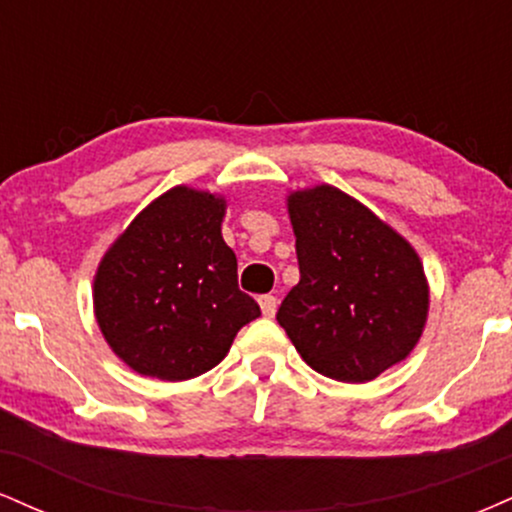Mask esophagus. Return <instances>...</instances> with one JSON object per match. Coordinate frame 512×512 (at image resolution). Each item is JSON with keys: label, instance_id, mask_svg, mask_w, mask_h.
I'll return each mask as SVG.
<instances>
[{"label": "esophagus", "instance_id": "34e87169", "mask_svg": "<svg viewBox=\"0 0 512 512\" xmlns=\"http://www.w3.org/2000/svg\"><path fill=\"white\" fill-rule=\"evenodd\" d=\"M276 305H279V301H276V296H260V308H262V315L264 317H274L276 313Z\"/></svg>", "mask_w": 512, "mask_h": 512}]
</instances>
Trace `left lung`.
I'll use <instances>...</instances> for the list:
<instances>
[{
  "instance_id": "1",
  "label": "left lung",
  "mask_w": 512,
  "mask_h": 512,
  "mask_svg": "<svg viewBox=\"0 0 512 512\" xmlns=\"http://www.w3.org/2000/svg\"><path fill=\"white\" fill-rule=\"evenodd\" d=\"M286 204L301 281L276 320L317 373L368 383L404 361L424 332V264L397 231L337 187L298 190Z\"/></svg>"
}]
</instances>
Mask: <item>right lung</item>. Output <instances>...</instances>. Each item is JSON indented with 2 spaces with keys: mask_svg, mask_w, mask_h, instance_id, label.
Masks as SVG:
<instances>
[{
  "mask_svg": "<svg viewBox=\"0 0 512 512\" xmlns=\"http://www.w3.org/2000/svg\"><path fill=\"white\" fill-rule=\"evenodd\" d=\"M226 199L173 187L110 245L93 279L105 342L149 378L190 380L223 361L260 317L238 289L236 252L221 236Z\"/></svg>",
  "mask_w": 512,
  "mask_h": 512,
  "instance_id": "right-lung-1",
  "label": "right lung"
}]
</instances>
